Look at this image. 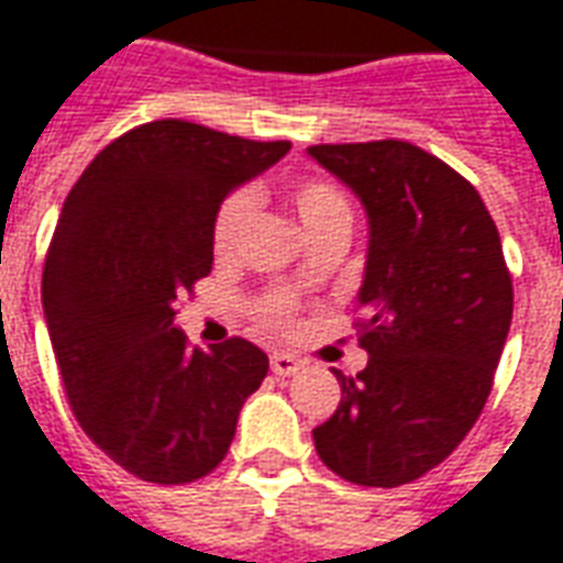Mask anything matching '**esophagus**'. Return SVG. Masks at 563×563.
<instances>
[{
	"mask_svg": "<svg viewBox=\"0 0 563 563\" xmlns=\"http://www.w3.org/2000/svg\"><path fill=\"white\" fill-rule=\"evenodd\" d=\"M269 366H273L275 376H297L302 369V364L294 357V354H285V352H275L269 357Z\"/></svg>",
	"mask_w": 563,
	"mask_h": 563,
	"instance_id": "obj_1",
	"label": "esophagus"
}]
</instances>
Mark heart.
I'll use <instances>...</instances> for the list:
<instances>
[{"mask_svg": "<svg viewBox=\"0 0 563 563\" xmlns=\"http://www.w3.org/2000/svg\"><path fill=\"white\" fill-rule=\"evenodd\" d=\"M290 202L297 209V218H300L306 236H324L330 230H345L352 233L354 211L349 197L339 190L333 181H324V178H302L290 190ZM257 211V194L254 187H239L230 197L218 206L214 211V221H211V245H214V254H233L239 245V239L245 233V227L254 218ZM257 318L263 324L275 327V330H285L290 327V318H294V302L282 294L275 297H266V300L257 306Z\"/></svg>", "mask_w": 563, "mask_h": 563, "instance_id": "1", "label": "heart"}]
</instances>
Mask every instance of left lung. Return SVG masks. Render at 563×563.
I'll list each match as a JSON object with an SVG mask.
<instances>
[{
    "label": "left lung",
    "mask_w": 563,
    "mask_h": 563,
    "mask_svg": "<svg viewBox=\"0 0 563 563\" xmlns=\"http://www.w3.org/2000/svg\"><path fill=\"white\" fill-rule=\"evenodd\" d=\"M369 218L357 336L369 361L339 378L312 430L318 457L366 488L416 482L482 416L512 321V275L479 190L400 139L312 145Z\"/></svg>",
    "instance_id": "obj_1"
}]
</instances>
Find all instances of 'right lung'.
Returning <instances> with one entry per match:
<instances>
[{
  "instance_id": "add662e5",
  "label": "right lung",
  "mask_w": 563,
  "mask_h": 563,
  "mask_svg": "<svg viewBox=\"0 0 563 563\" xmlns=\"http://www.w3.org/2000/svg\"><path fill=\"white\" fill-rule=\"evenodd\" d=\"M288 151L175 118L142 123L63 202L42 273L63 390L84 433L139 479L209 476L266 378L269 357L249 339L190 349L175 309L211 273L218 206Z\"/></svg>"
}]
</instances>
